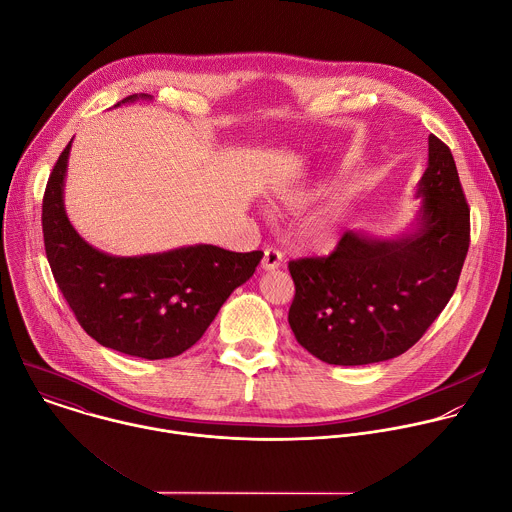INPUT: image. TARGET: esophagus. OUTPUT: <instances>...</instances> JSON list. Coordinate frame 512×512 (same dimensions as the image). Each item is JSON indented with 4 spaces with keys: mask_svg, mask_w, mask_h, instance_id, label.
<instances>
[{
    "mask_svg": "<svg viewBox=\"0 0 512 512\" xmlns=\"http://www.w3.org/2000/svg\"><path fill=\"white\" fill-rule=\"evenodd\" d=\"M281 263H283V253L279 249H275V247H267L265 253H263L261 267L265 271H275V269L281 267Z\"/></svg>",
    "mask_w": 512,
    "mask_h": 512,
    "instance_id": "1",
    "label": "esophagus"
}]
</instances>
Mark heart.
Returning <instances> with one entry per match:
<instances>
[{"mask_svg":"<svg viewBox=\"0 0 512 512\" xmlns=\"http://www.w3.org/2000/svg\"><path fill=\"white\" fill-rule=\"evenodd\" d=\"M339 217L337 215H325L319 217L311 227H309V237L313 241V245L327 249L337 241L339 235Z\"/></svg>","mask_w":512,"mask_h":512,"instance_id":"b5f03b06","label":"heart"}]
</instances>
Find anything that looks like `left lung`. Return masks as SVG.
<instances>
[{"label": "left lung", "mask_w": 512, "mask_h": 512, "mask_svg": "<svg viewBox=\"0 0 512 512\" xmlns=\"http://www.w3.org/2000/svg\"><path fill=\"white\" fill-rule=\"evenodd\" d=\"M417 227L397 239L347 231L327 257L289 261V325L329 365H369L409 351L453 297L471 243L451 149L429 135Z\"/></svg>", "instance_id": "1"}]
</instances>
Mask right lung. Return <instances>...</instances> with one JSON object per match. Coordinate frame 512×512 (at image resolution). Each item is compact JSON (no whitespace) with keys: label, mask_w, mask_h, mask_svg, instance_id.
I'll use <instances>...</instances> for the list:
<instances>
[{"label":"right lung","mask_w":512,"mask_h":512,"mask_svg":"<svg viewBox=\"0 0 512 512\" xmlns=\"http://www.w3.org/2000/svg\"><path fill=\"white\" fill-rule=\"evenodd\" d=\"M149 99L133 93L121 103ZM115 105V107H117ZM71 141L47 179L41 227L53 279L77 323L99 345L141 359H169L193 347L227 297L259 265L263 251L191 245L115 257L85 243L63 207Z\"/></svg>","instance_id":"obj_1"}]
</instances>
